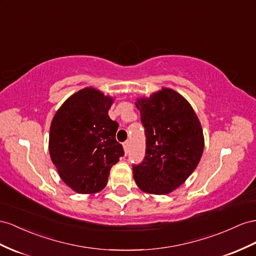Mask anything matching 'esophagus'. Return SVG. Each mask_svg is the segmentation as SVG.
<instances>
[{
    "label": "esophagus",
    "mask_w": 256,
    "mask_h": 256,
    "mask_svg": "<svg viewBox=\"0 0 256 256\" xmlns=\"http://www.w3.org/2000/svg\"><path fill=\"white\" fill-rule=\"evenodd\" d=\"M123 148H124V152H126V154H128V150H130V142H126L123 144Z\"/></svg>",
    "instance_id": "esophagus-1"
}]
</instances>
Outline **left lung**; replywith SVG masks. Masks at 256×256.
Wrapping results in <instances>:
<instances>
[{
	"label": "left lung",
	"mask_w": 256,
	"mask_h": 256,
	"mask_svg": "<svg viewBox=\"0 0 256 256\" xmlns=\"http://www.w3.org/2000/svg\"><path fill=\"white\" fill-rule=\"evenodd\" d=\"M135 104L145 128L146 156L133 166L134 180L144 192L168 194L199 164L204 149L201 123L186 98L168 88L137 98Z\"/></svg>",
	"instance_id": "1"
}]
</instances>
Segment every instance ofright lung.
Instances as JSON below:
<instances>
[{"mask_svg": "<svg viewBox=\"0 0 256 256\" xmlns=\"http://www.w3.org/2000/svg\"><path fill=\"white\" fill-rule=\"evenodd\" d=\"M114 98L93 86L64 100L52 120L48 150L66 185L90 194L107 185L110 170L124 154L116 140L118 124L108 116Z\"/></svg>", "mask_w": 256, "mask_h": 256, "instance_id": "right-lung-1", "label": "right lung"}]
</instances>
